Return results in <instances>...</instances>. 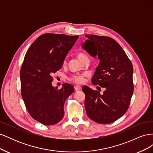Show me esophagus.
I'll return each instance as SVG.
<instances>
[{"label":"esophagus","mask_w":153,"mask_h":153,"mask_svg":"<svg viewBox=\"0 0 153 153\" xmlns=\"http://www.w3.org/2000/svg\"><path fill=\"white\" fill-rule=\"evenodd\" d=\"M81 89H82V87H81L80 85H75V90L76 91H79V90H80Z\"/></svg>","instance_id":"34e87169"}]
</instances>
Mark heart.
Segmentation results:
<instances>
[{"instance_id": "1", "label": "heart", "mask_w": 153, "mask_h": 153, "mask_svg": "<svg viewBox=\"0 0 153 153\" xmlns=\"http://www.w3.org/2000/svg\"><path fill=\"white\" fill-rule=\"evenodd\" d=\"M78 58L80 60V61L82 62L86 58H87V57L86 55L84 53H79L78 55ZM86 76V74L85 73H82V74H75V75H71L70 77H69V79L71 81L75 82V83H78V84H80V83H82L84 81V78L85 76Z\"/></svg>"}]
</instances>
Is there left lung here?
Here are the masks:
<instances>
[{
	"mask_svg": "<svg viewBox=\"0 0 153 153\" xmlns=\"http://www.w3.org/2000/svg\"><path fill=\"white\" fill-rule=\"evenodd\" d=\"M85 36L88 39L82 47L91 56H98L100 60L92 83L105 88L101 94L98 91L83 87L86 113L92 121L109 124L122 117L129 107L134 89L133 65L114 39L94 34Z\"/></svg>",
	"mask_w": 153,
	"mask_h": 153,
	"instance_id": "obj_1",
	"label": "left lung"
}]
</instances>
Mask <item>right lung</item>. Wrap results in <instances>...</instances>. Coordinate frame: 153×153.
I'll return each instance as SVG.
<instances>
[{
    "label": "right lung",
    "mask_w": 153,
    "mask_h": 153,
    "mask_svg": "<svg viewBox=\"0 0 153 153\" xmlns=\"http://www.w3.org/2000/svg\"><path fill=\"white\" fill-rule=\"evenodd\" d=\"M78 37L44 34L32 43L25 54L20 73L22 96L31 117L44 125L61 121L65 101L75 90L69 84L57 89L52 82L53 74L62 68Z\"/></svg>",
    "instance_id": "add662e5"
}]
</instances>
